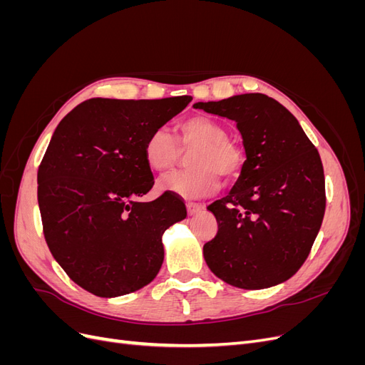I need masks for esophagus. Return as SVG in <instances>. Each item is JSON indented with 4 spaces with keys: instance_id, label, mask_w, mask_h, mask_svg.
Segmentation results:
<instances>
[{
    "instance_id": "obj_1",
    "label": "esophagus",
    "mask_w": 365,
    "mask_h": 365,
    "mask_svg": "<svg viewBox=\"0 0 365 365\" xmlns=\"http://www.w3.org/2000/svg\"><path fill=\"white\" fill-rule=\"evenodd\" d=\"M204 210V205L202 204H195V202H189L187 204V213H189L190 216H195L197 213H201Z\"/></svg>"
}]
</instances>
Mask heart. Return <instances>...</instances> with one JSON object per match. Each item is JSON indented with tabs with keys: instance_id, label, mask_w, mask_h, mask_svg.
I'll return each instance as SVG.
<instances>
[{
	"instance_id": "b5f03b06",
	"label": "heart",
	"mask_w": 365,
	"mask_h": 365,
	"mask_svg": "<svg viewBox=\"0 0 365 365\" xmlns=\"http://www.w3.org/2000/svg\"><path fill=\"white\" fill-rule=\"evenodd\" d=\"M192 169L172 172L160 180V189L185 200H200L217 190L220 173L236 178L244 168V152L228 140V130L219 121L195 115L182 120L173 137L165 128L153 129L143 146V157L153 172H165L178 161L180 148H193Z\"/></svg>"
}]
</instances>
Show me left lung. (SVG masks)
I'll list each match as a JSON object with an SVG mask.
<instances>
[{
  "label": "left lung",
  "instance_id": "8db88e82",
  "mask_svg": "<svg viewBox=\"0 0 365 365\" xmlns=\"http://www.w3.org/2000/svg\"><path fill=\"white\" fill-rule=\"evenodd\" d=\"M193 108L235 120L247 153L233 189L207 207L217 220V235L204 245L208 268L242 289L286 282L307 259L324 217L318 150L288 109L264 94Z\"/></svg>",
  "mask_w": 365,
  "mask_h": 365
}]
</instances>
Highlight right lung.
I'll return each instance as SVG.
<instances>
[{"label": "right lung", "instance_id": "obj_1", "mask_svg": "<svg viewBox=\"0 0 365 365\" xmlns=\"http://www.w3.org/2000/svg\"><path fill=\"white\" fill-rule=\"evenodd\" d=\"M192 102L90 98L63 117L38 170L43 236L68 277L97 297L149 284L164 260L163 235L187 216L165 192L140 202L153 185L143 146Z\"/></svg>", "mask_w": 365, "mask_h": 365}]
</instances>
